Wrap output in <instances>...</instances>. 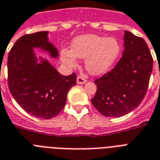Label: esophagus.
<instances>
[{"label": "esophagus", "mask_w": 160, "mask_h": 160, "mask_svg": "<svg viewBox=\"0 0 160 160\" xmlns=\"http://www.w3.org/2000/svg\"><path fill=\"white\" fill-rule=\"evenodd\" d=\"M77 84H84L86 83V79L83 76H77Z\"/></svg>", "instance_id": "1"}]
</instances>
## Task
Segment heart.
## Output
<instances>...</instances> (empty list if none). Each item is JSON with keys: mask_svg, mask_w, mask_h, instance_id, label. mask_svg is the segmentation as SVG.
I'll return each mask as SVG.
<instances>
[{"mask_svg": "<svg viewBox=\"0 0 160 160\" xmlns=\"http://www.w3.org/2000/svg\"><path fill=\"white\" fill-rule=\"evenodd\" d=\"M122 46L116 38L96 34L76 37L72 41L71 52L63 50L62 58L70 67L76 65V58H85V68L94 76H100L109 71L120 56Z\"/></svg>", "mask_w": 160, "mask_h": 160, "instance_id": "b5f03b06", "label": "heart"}]
</instances>
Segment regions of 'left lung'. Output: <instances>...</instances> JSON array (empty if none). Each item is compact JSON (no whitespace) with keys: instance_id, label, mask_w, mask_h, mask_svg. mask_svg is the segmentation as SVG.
I'll use <instances>...</instances> for the list:
<instances>
[{"instance_id":"8db88e82","label":"left lung","mask_w":160,"mask_h":160,"mask_svg":"<svg viewBox=\"0 0 160 160\" xmlns=\"http://www.w3.org/2000/svg\"><path fill=\"white\" fill-rule=\"evenodd\" d=\"M122 57L111 71L94 80L92 104L102 115L119 118L140 105L145 96L153 69V58L142 38L124 33Z\"/></svg>"}]
</instances>
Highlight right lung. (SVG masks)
I'll return each instance as SVG.
<instances>
[{"label": "right lung", "instance_id": "add662e5", "mask_svg": "<svg viewBox=\"0 0 160 160\" xmlns=\"http://www.w3.org/2000/svg\"><path fill=\"white\" fill-rule=\"evenodd\" d=\"M48 31L25 34L17 40L8 55V86L20 107L33 117L50 119L63 109L67 93L76 84V74L62 76L47 60L38 58L34 48L58 58V49L48 42Z\"/></svg>", "mask_w": 160, "mask_h": 160}]
</instances>
